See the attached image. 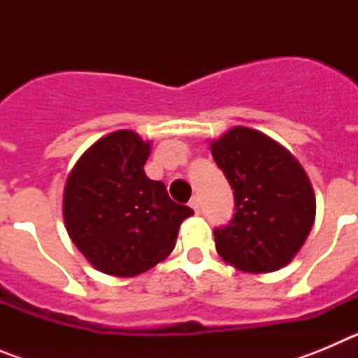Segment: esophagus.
<instances>
[{
	"label": "esophagus",
	"instance_id": "1",
	"mask_svg": "<svg viewBox=\"0 0 358 358\" xmlns=\"http://www.w3.org/2000/svg\"><path fill=\"white\" fill-rule=\"evenodd\" d=\"M189 208H192L195 213H199V197L197 195H194V197H192V201H189Z\"/></svg>",
	"mask_w": 358,
	"mask_h": 358
}]
</instances>
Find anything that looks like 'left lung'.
I'll list each match as a JSON object with an SVG mask.
<instances>
[{"label":"left lung","mask_w":358,"mask_h":358,"mask_svg":"<svg viewBox=\"0 0 358 358\" xmlns=\"http://www.w3.org/2000/svg\"><path fill=\"white\" fill-rule=\"evenodd\" d=\"M211 156L235 189V217L215 229L226 264L252 274L294 260L315 220V195L299 161L255 129H229L210 143Z\"/></svg>","instance_id":"1"}]
</instances>
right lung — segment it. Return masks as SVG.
<instances>
[{"label":"right lung","instance_id":"obj_1","mask_svg":"<svg viewBox=\"0 0 358 358\" xmlns=\"http://www.w3.org/2000/svg\"><path fill=\"white\" fill-rule=\"evenodd\" d=\"M150 148L127 129L110 132L78 157L66 179V231L85 260L109 276L156 267L176 248L182 220L194 215L147 177Z\"/></svg>","mask_w":358,"mask_h":358}]
</instances>
